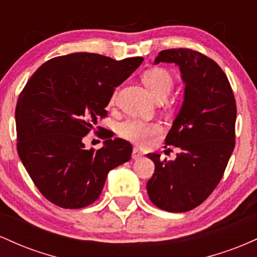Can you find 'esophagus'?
Instances as JSON below:
<instances>
[{
  "label": "esophagus",
  "mask_w": 257,
  "mask_h": 257,
  "mask_svg": "<svg viewBox=\"0 0 257 257\" xmlns=\"http://www.w3.org/2000/svg\"><path fill=\"white\" fill-rule=\"evenodd\" d=\"M141 157H143V153H141L140 150H138V149L133 150V153H132L133 159H135V161H137V159H140Z\"/></svg>",
  "instance_id": "obj_1"
}]
</instances>
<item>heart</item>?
I'll list each match as a JSON object with an SVG mask.
<instances>
[{"instance_id":"b5f03b06","label":"heart","mask_w":257,"mask_h":257,"mask_svg":"<svg viewBox=\"0 0 257 257\" xmlns=\"http://www.w3.org/2000/svg\"><path fill=\"white\" fill-rule=\"evenodd\" d=\"M141 78L155 99L167 98L174 87L173 75L164 67H152L146 70ZM114 101L116 93L112 94L110 104H114ZM161 132L162 124L159 122H147L137 118L125 120L119 125L120 137L138 145H147Z\"/></svg>"}]
</instances>
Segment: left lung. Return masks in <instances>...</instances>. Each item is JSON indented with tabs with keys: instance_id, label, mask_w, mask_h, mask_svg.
Returning <instances> with one entry per match:
<instances>
[{
	"instance_id": "obj_1",
	"label": "left lung",
	"mask_w": 257,
	"mask_h": 257,
	"mask_svg": "<svg viewBox=\"0 0 257 257\" xmlns=\"http://www.w3.org/2000/svg\"><path fill=\"white\" fill-rule=\"evenodd\" d=\"M179 65L185 99L166 138L179 149L175 161L147 157L155 173L147 181L150 200L170 213L202 204L219 185L235 145L237 106L228 78L213 59L188 48L159 52L155 64Z\"/></svg>"
}]
</instances>
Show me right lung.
Instances as JSON below:
<instances>
[{"instance_id":"obj_1","label":"right lung","mask_w":257,"mask_h":257,"mask_svg":"<svg viewBox=\"0 0 257 257\" xmlns=\"http://www.w3.org/2000/svg\"><path fill=\"white\" fill-rule=\"evenodd\" d=\"M143 60L95 53L61 55L44 63L22 90L16 107L18 155L53 204L64 209L91 204L108 172L131 159L132 144L112 140L111 132L100 133L105 144L99 150H85L82 139L98 118H105L114 88Z\"/></svg>"}]
</instances>
